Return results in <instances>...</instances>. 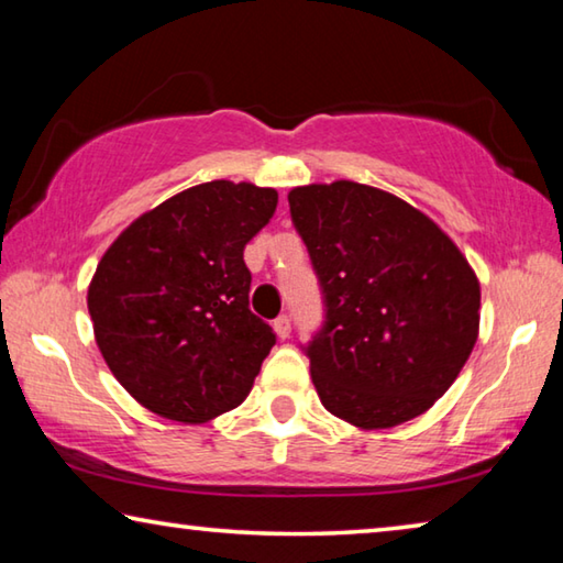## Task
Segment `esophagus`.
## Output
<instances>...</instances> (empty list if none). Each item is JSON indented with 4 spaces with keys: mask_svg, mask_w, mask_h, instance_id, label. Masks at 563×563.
<instances>
[{
    "mask_svg": "<svg viewBox=\"0 0 563 563\" xmlns=\"http://www.w3.org/2000/svg\"><path fill=\"white\" fill-rule=\"evenodd\" d=\"M273 330H275V335H278L280 340L290 338V318H288V316L275 318V320H273Z\"/></svg>",
    "mask_w": 563,
    "mask_h": 563,
    "instance_id": "esophagus-1",
    "label": "esophagus"
}]
</instances>
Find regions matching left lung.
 Segmentation results:
<instances>
[{
  "label": "left lung",
  "mask_w": 563,
  "mask_h": 563,
  "mask_svg": "<svg viewBox=\"0 0 563 563\" xmlns=\"http://www.w3.org/2000/svg\"><path fill=\"white\" fill-rule=\"evenodd\" d=\"M318 273L325 322L308 342L320 402L389 430L452 387L479 335V280L432 218L355 180L288 194Z\"/></svg>",
  "instance_id": "8db88e82"
}]
</instances>
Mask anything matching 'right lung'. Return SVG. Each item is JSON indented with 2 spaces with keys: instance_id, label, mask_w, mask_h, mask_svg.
<instances>
[{
  "instance_id": "obj_1",
  "label": "right lung",
  "mask_w": 563,
  "mask_h": 563,
  "mask_svg": "<svg viewBox=\"0 0 563 563\" xmlns=\"http://www.w3.org/2000/svg\"><path fill=\"white\" fill-rule=\"evenodd\" d=\"M278 190L211 180L139 216L109 245L87 305L121 387L151 412L201 424L243 402L275 345L247 308L243 251Z\"/></svg>"
}]
</instances>
